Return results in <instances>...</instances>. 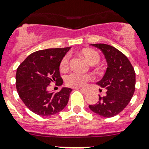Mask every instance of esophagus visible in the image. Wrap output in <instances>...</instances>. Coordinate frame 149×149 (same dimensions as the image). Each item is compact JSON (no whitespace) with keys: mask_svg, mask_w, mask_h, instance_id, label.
<instances>
[{"mask_svg":"<svg viewBox=\"0 0 149 149\" xmlns=\"http://www.w3.org/2000/svg\"><path fill=\"white\" fill-rule=\"evenodd\" d=\"M80 91H81L82 93H84V94H87L88 93V91H87V90H85V89H82V88H81V89H80Z\"/></svg>","mask_w":149,"mask_h":149,"instance_id":"esophagus-1","label":"esophagus"}]
</instances>
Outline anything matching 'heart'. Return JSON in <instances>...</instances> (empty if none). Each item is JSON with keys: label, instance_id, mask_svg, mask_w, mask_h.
<instances>
[{"label": "heart", "instance_id": "obj_1", "mask_svg": "<svg viewBox=\"0 0 149 149\" xmlns=\"http://www.w3.org/2000/svg\"><path fill=\"white\" fill-rule=\"evenodd\" d=\"M84 56L91 65H96L100 61V55L94 50L85 49L83 51ZM70 55H66L61 59L60 63L61 69L65 70L69 65ZM92 80V76L88 74H82L73 72L69 73L65 77V82L68 85L73 88H81L86 85V84Z\"/></svg>", "mask_w": 149, "mask_h": 149}]
</instances>
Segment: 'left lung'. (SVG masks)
<instances>
[{"label":"left lung","mask_w":149,"mask_h":149,"mask_svg":"<svg viewBox=\"0 0 149 149\" xmlns=\"http://www.w3.org/2000/svg\"><path fill=\"white\" fill-rule=\"evenodd\" d=\"M102 51L107 62L106 73L97 84L107 90L106 96H99V101L89 105L92 111L104 117H113L129 104L136 86V73L130 60L123 53L110 45L91 44Z\"/></svg>","instance_id":"obj_1"}]
</instances>
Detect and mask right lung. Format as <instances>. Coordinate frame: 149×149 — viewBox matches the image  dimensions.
Returning a JSON list of instances; mask_svg holds the SVG:
<instances>
[{
	"label": "right lung",
	"instance_id": "obj_1",
	"mask_svg": "<svg viewBox=\"0 0 149 149\" xmlns=\"http://www.w3.org/2000/svg\"><path fill=\"white\" fill-rule=\"evenodd\" d=\"M71 47L39 50L30 54L17 68V93L26 107L39 116H52L67 105L72 90L62 88L59 92L47 91L52 82L61 85L59 66Z\"/></svg>",
	"mask_w": 149,
	"mask_h": 149
}]
</instances>
